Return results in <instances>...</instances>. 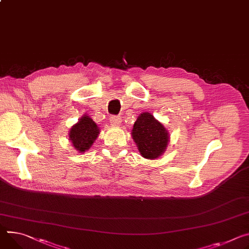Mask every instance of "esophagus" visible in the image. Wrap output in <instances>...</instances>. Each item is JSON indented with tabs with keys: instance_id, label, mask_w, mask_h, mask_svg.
Wrapping results in <instances>:
<instances>
[{
	"instance_id": "34e87169",
	"label": "esophagus",
	"mask_w": 249,
	"mask_h": 249,
	"mask_svg": "<svg viewBox=\"0 0 249 249\" xmlns=\"http://www.w3.org/2000/svg\"><path fill=\"white\" fill-rule=\"evenodd\" d=\"M110 123L112 126H120L121 124V118L118 116H111Z\"/></svg>"
}]
</instances>
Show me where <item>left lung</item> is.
I'll list each match as a JSON object with an SVG mask.
<instances>
[{"label": "left lung", "instance_id": "obj_1", "mask_svg": "<svg viewBox=\"0 0 249 249\" xmlns=\"http://www.w3.org/2000/svg\"><path fill=\"white\" fill-rule=\"evenodd\" d=\"M132 138L146 159H157L166 151L169 133L166 128L148 112L139 115L132 129Z\"/></svg>", "mask_w": 249, "mask_h": 249}]
</instances>
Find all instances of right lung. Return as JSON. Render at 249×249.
I'll return each instance as SVG.
<instances>
[{
	"mask_svg": "<svg viewBox=\"0 0 249 249\" xmlns=\"http://www.w3.org/2000/svg\"><path fill=\"white\" fill-rule=\"evenodd\" d=\"M70 140L75 150L84 153L92 146L99 135V128L96 123L87 115H83L70 131Z\"/></svg>",
	"mask_w": 249,
	"mask_h": 249,
	"instance_id": "obj_1",
	"label": "right lung"
}]
</instances>
